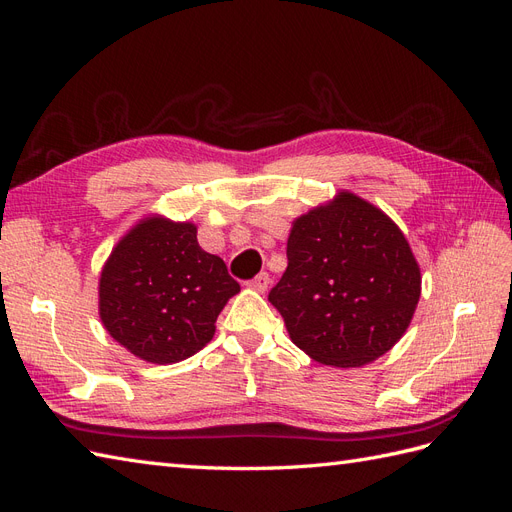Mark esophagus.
Here are the masks:
<instances>
[{"instance_id": "34e87169", "label": "esophagus", "mask_w": 512, "mask_h": 512, "mask_svg": "<svg viewBox=\"0 0 512 512\" xmlns=\"http://www.w3.org/2000/svg\"><path fill=\"white\" fill-rule=\"evenodd\" d=\"M269 284H271L269 273H258V275L254 277V280L250 282V288L256 290V292H265V290L269 288Z\"/></svg>"}]
</instances>
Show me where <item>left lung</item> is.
Instances as JSON below:
<instances>
[{"instance_id":"obj_1","label":"left lung","mask_w":512,"mask_h":512,"mask_svg":"<svg viewBox=\"0 0 512 512\" xmlns=\"http://www.w3.org/2000/svg\"><path fill=\"white\" fill-rule=\"evenodd\" d=\"M288 267L269 292L288 335L314 361L361 367L389 352L421 299V267L401 228L339 190L292 222Z\"/></svg>"}]
</instances>
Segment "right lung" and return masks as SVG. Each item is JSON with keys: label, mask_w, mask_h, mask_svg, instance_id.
<instances>
[{"label": "right lung", "mask_w": 512, "mask_h": 512, "mask_svg": "<svg viewBox=\"0 0 512 512\" xmlns=\"http://www.w3.org/2000/svg\"><path fill=\"white\" fill-rule=\"evenodd\" d=\"M239 284L205 252L196 224L151 213L113 247L98 282V312L119 346L153 365L190 359L215 335Z\"/></svg>", "instance_id": "right-lung-1"}]
</instances>
